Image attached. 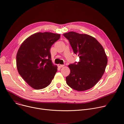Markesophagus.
Listing matches in <instances>:
<instances>
[{
    "label": "esophagus",
    "mask_w": 124,
    "mask_h": 124,
    "mask_svg": "<svg viewBox=\"0 0 124 124\" xmlns=\"http://www.w3.org/2000/svg\"><path fill=\"white\" fill-rule=\"evenodd\" d=\"M58 66L59 67V68H62L64 66V65H61V64H58Z\"/></svg>",
    "instance_id": "obj_1"
}]
</instances>
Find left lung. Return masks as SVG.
<instances>
[{"instance_id": "left-lung-1", "label": "left lung", "mask_w": 124, "mask_h": 124, "mask_svg": "<svg viewBox=\"0 0 124 124\" xmlns=\"http://www.w3.org/2000/svg\"><path fill=\"white\" fill-rule=\"evenodd\" d=\"M69 41L79 61L68 66L70 75L66 78L70 88L83 91L94 86L101 78L108 58L101 45L90 35L74 31L63 34Z\"/></svg>"}]
</instances>
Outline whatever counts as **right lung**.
<instances>
[{"label": "right lung", "instance_id": "obj_1", "mask_svg": "<svg viewBox=\"0 0 124 124\" xmlns=\"http://www.w3.org/2000/svg\"><path fill=\"white\" fill-rule=\"evenodd\" d=\"M60 37L59 34L36 33L26 39L17 51V71L35 89H42L48 86L57 72V66L51 60L50 49Z\"/></svg>", "mask_w": 124, "mask_h": 124}]
</instances>
